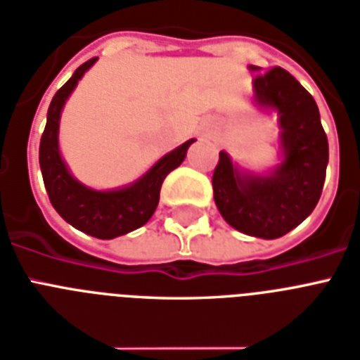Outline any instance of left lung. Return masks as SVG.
Segmentation results:
<instances>
[{
  "label": "left lung",
  "mask_w": 360,
  "mask_h": 360,
  "mask_svg": "<svg viewBox=\"0 0 360 360\" xmlns=\"http://www.w3.org/2000/svg\"><path fill=\"white\" fill-rule=\"evenodd\" d=\"M250 70L259 72L257 66ZM257 101L279 112L285 159L268 177L244 175L220 151L212 174L216 207L231 227L259 238H279L311 214L322 195L329 160L320 110L286 70L274 66L253 79Z\"/></svg>",
  "instance_id": "left-lung-1"
}]
</instances>
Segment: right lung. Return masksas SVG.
<instances>
[{
	"instance_id": "add662e5",
	"label": "right lung",
	"mask_w": 360,
	"mask_h": 360,
	"mask_svg": "<svg viewBox=\"0 0 360 360\" xmlns=\"http://www.w3.org/2000/svg\"><path fill=\"white\" fill-rule=\"evenodd\" d=\"M96 58L98 57L81 64L51 99L46 129L40 139L38 160L49 201L58 214L75 229L101 240H109L139 229L150 220L159 205L162 181L185 160L186 150L194 140H188L177 150L165 155L144 177L125 188L99 192L75 181L58 153V118L77 81L96 63Z\"/></svg>"
}]
</instances>
